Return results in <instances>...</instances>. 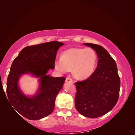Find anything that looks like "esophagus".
I'll return each instance as SVG.
<instances>
[{
	"instance_id": "34e87169",
	"label": "esophagus",
	"mask_w": 135,
	"mask_h": 135,
	"mask_svg": "<svg viewBox=\"0 0 135 135\" xmlns=\"http://www.w3.org/2000/svg\"><path fill=\"white\" fill-rule=\"evenodd\" d=\"M66 82H70V83H73V80L71 78H70L69 77H67L65 79Z\"/></svg>"
}]
</instances>
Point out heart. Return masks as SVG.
<instances>
[{
    "mask_svg": "<svg viewBox=\"0 0 135 135\" xmlns=\"http://www.w3.org/2000/svg\"><path fill=\"white\" fill-rule=\"evenodd\" d=\"M97 61V54L90 47H73L64 51L61 58L56 59L55 68L62 73L73 69V74L77 79H86L94 72Z\"/></svg>",
    "mask_w": 135,
    "mask_h": 135,
    "instance_id": "heart-1",
    "label": "heart"
}]
</instances>
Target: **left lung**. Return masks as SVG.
<instances>
[{"label":"left lung","mask_w":135,"mask_h":135,"mask_svg":"<svg viewBox=\"0 0 135 135\" xmlns=\"http://www.w3.org/2000/svg\"><path fill=\"white\" fill-rule=\"evenodd\" d=\"M83 44L95 50L98 62L89 78L75 83V107L84 117L97 118L108 113L117 104L120 80L115 61L105 49L93 43Z\"/></svg>","instance_id":"8db88e82"}]
</instances>
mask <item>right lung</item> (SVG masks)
<instances>
[{
    "instance_id": "1",
    "label": "right lung",
    "mask_w": 135,
    "mask_h": 135,
    "mask_svg": "<svg viewBox=\"0 0 135 135\" xmlns=\"http://www.w3.org/2000/svg\"><path fill=\"white\" fill-rule=\"evenodd\" d=\"M64 45L62 42L53 41L26 47L11 65L6 84L7 99L13 109L27 119L39 120L54 111L56 97L65 78L51 77L47 73L49 69L55 68L57 51ZM25 74L40 77L38 93L33 97H27L18 86L20 77Z\"/></svg>"
}]
</instances>
